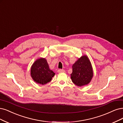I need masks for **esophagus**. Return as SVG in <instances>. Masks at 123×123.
<instances>
[{"label": "esophagus", "instance_id": "obj_1", "mask_svg": "<svg viewBox=\"0 0 123 123\" xmlns=\"http://www.w3.org/2000/svg\"><path fill=\"white\" fill-rule=\"evenodd\" d=\"M65 71L63 70V69H59V70H58V71H57V72L58 73H61V72H64Z\"/></svg>", "mask_w": 123, "mask_h": 123}]
</instances>
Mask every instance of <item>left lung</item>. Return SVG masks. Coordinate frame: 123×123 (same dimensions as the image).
Masks as SVG:
<instances>
[{
  "label": "left lung",
  "instance_id": "1",
  "mask_svg": "<svg viewBox=\"0 0 123 123\" xmlns=\"http://www.w3.org/2000/svg\"><path fill=\"white\" fill-rule=\"evenodd\" d=\"M72 73L71 74L72 81L78 86L86 85L92 77V69L90 60L86 56L79 58L72 66Z\"/></svg>",
  "mask_w": 123,
  "mask_h": 123
}]
</instances>
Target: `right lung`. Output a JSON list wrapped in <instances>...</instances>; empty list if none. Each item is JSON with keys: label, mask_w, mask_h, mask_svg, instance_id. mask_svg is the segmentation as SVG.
<instances>
[{"label": "right lung", "mask_w": 123, "mask_h": 123, "mask_svg": "<svg viewBox=\"0 0 123 123\" xmlns=\"http://www.w3.org/2000/svg\"><path fill=\"white\" fill-rule=\"evenodd\" d=\"M55 73L51 70L45 58L37 60L31 68V76L35 82L44 85L49 82Z\"/></svg>", "instance_id": "obj_1"}]
</instances>
